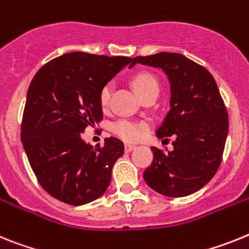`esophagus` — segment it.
Masks as SVG:
<instances>
[{
    "label": "esophagus",
    "mask_w": 249,
    "mask_h": 249,
    "mask_svg": "<svg viewBox=\"0 0 249 249\" xmlns=\"http://www.w3.org/2000/svg\"><path fill=\"white\" fill-rule=\"evenodd\" d=\"M135 148V145H133V144H125L124 145V149H125V151H126V153H130L131 150H133V149Z\"/></svg>",
    "instance_id": "1"
}]
</instances>
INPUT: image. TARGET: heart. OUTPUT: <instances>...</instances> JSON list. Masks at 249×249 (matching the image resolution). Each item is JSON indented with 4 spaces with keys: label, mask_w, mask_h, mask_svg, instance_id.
<instances>
[{
    "label": "heart",
    "mask_w": 249,
    "mask_h": 249,
    "mask_svg": "<svg viewBox=\"0 0 249 249\" xmlns=\"http://www.w3.org/2000/svg\"><path fill=\"white\" fill-rule=\"evenodd\" d=\"M133 88L138 92L140 98L146 94L153 89H159L158 81L151 73L149 72H139L131 80ZM112 84L107 83L101 88L99 92V103H100L103 109H107L109 107L110 96H111ZM149 129V124L145 122H139V120H133V119H120L118 122H114L110 126V130L114 135H116L120 139L125 142H137L146 133Z\"/></svg>",
    "instance_id": "1"
}]
</instances>
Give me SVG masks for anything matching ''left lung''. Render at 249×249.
I'll use <instances>...</instances> for the list:
<instances>
[{"label":"left lung","instance_id":"1","mask_svg":"<svg viewBox=\"0 0 249 249\" xmlns=\"http://www.w3.org/2000/svg\"><path fill=\"white\" fill-rule=\"evenodd\" d=\"M137 62L161 69L172 92L170 110L157 135L174 138V149L151 146L153 163L144 179L166 196L196 193L217 173L228 134V112L214 77L204 66L176 53L138 56L130 66Z\"/></svg>","mask_w":249,"mask_h":249}]
</instances>
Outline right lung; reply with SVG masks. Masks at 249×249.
<instances>
[{
    "label": "right lung",
    "mask_w": 249,
    "mask_h": 249,
    "mask_svg": "<svg viewBox=\"0 0 249 249\" xmlns=\"http://www.w3.org/2000/svg\"><path fill=\"white\" fill-rule=\"evenodd\" d=\"M133 59L70 53L45 64L30 84L21 140L40 185L70 205L98 199L111 180L112 165L124 154L118 138L91 146L88 125L103 120L99 92Z\"/></svg>",
    "instance_id": "add662e5"
}]
</instances>
